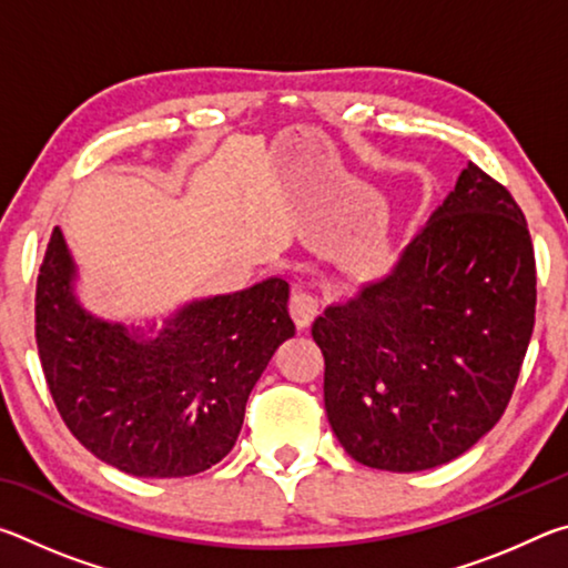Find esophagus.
Listing matches in <instances>:
<instances>
[{"mask_svg": "<svg viewBox=\"0 0 568 568\" xmlns=\"http://www.w3.org/2000/svg\"><path fill=\"white\" fill-rule=\"evenodd\" d=\"M318 313H321V301L315 295L301 291L291 297V318L301 331L318 318Z\"/></svg>", "mask_w": 568, "mask_h": 568, "instance_id": "esophagus-1", "label": "esophagus"}]
</instances>
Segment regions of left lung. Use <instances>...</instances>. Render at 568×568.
<instances>
[{"label":"left lung","instance_id":"8db88e82","mask_svg":"<svg viewBox=\"0 0 568 568\" xmlns=\"http://www.w3.org/2000/svg\"><path fill=\"white\" fill-rule=\"evenodd\" d=\"M534 313L526 217L468 162L393 273L313 323L341 446L398 474L466 454L511 400Z\"/></svg>","mask_w":568,"mask_h":568}]
</instances>
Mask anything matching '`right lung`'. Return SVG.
I'll list each match as a JSON object with an SVG mask.
<instances>
[{"label": "right lung", "mask_w": 568, "mask_h": 568, "mask_svg": "<svg viewBox=\"0 0 568 568\" xmlns=\"http://www.w3.org/2000/svg\"><path fill=\"white\" fill-rule=\"evenodd\" d=\"M74 263L52 230L37 277L34 335L64 426L104 464L142 478L195 476L233 450L250 390L295 335L287 283L195 301L155 338L74 301Z\"/></svg>", "instance_id": "obj_1"}]
</instances>
